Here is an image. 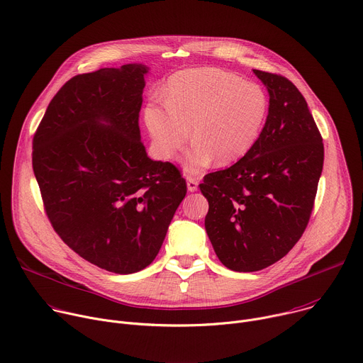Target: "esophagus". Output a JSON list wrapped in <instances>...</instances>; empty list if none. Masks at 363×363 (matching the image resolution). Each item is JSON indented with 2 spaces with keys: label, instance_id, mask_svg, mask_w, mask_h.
I'll use <instances>...</instances> for the list:
<instances>
[{
  "label": "esophagus",
  "instance_id": "obj_1",
  "mask_svg": "<svg viewBox=\"0 0 363 363\" xmlns=\"http://www.w3.org/2000/svg\"><path fill=\"white\" fill-rule=\"evenodd\" d=\"M186 186H188V191H189V192H195V191L198 189V179L188 177V178H186Z\"/></svg>",
  "mask_w": 363,
  "mask_h": 363
}]
</instances>
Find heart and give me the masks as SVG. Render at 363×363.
<instances>
[{"label":"heart","mask_w":363,"mask_h":363,"mask_svg":"<svg viewBox=\"0 0 363 363\" xmlns=\"http://www.w3.org/2000/svg\"><path fill=\"white\" fill-rule=\"evenodd\" d=\"M165 103H150L145 122L155 150L165 161L177 157L192 126L194 143L182 161L189 175H199L214 160L228 165L245 157L269 115V97L262 86L214 67L174 74Z\"/></svg>","instance_id":"heart-1"}]
</instances>
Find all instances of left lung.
<instances>
[{"label":"left lung","instance_id":"1","mask_svg":"<svg viewBox=\"0 0 363 363\" xmlns=\"http://www.w3.org/2000/svg\"><path fill=\"white\" fill-rule=\"evenodd\" d=\"M267 87L269 115L252 149L199 184L208 199L205 230L220 262L234 272L263 270L300 240L323 169V139L298 89L252 70Z\"/></svg>","mask_w":363,"mask_h":363}]
</instances>
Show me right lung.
I'll use <instances>...</instances> for the list:
<instances>
[{
    "label": "right lung",
    "instance_id": "obj_1",
    "mask_svg": "<svg viewBox=\"0 0 363 363\" xmlns=\"http://www.w3.org/2000/svg\"><path fill=\"white\" fill-rule=\"evenodd\" d=\"M145 65L70 79L33 139L45 214L89 263L116 274L147 267L186 194L179 169L152 161L140 140Z\"/></svg>",
    "mask_w": 363,
    "mask_h": 363
}]
</instances>
